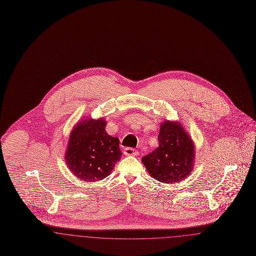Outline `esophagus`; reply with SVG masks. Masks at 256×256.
<instances>
[{
	"mask_svg": "<svg viewBox=\"0 0 256 256\" xmlns=\"http://www.w3.org/2000/svg\"><path fill=\"white\" fill-rule=\"evenodd\" d=\"M124 156H134L138 154V152L134 148H126L124 150Z\"/></svg>",
	"mask_w": 256,
	"mask_h": 256,
	"instance_id": "1",
	"label": "esophagus"
}]
</instances>
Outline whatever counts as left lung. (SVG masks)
<instances>
[{"instance_id":"obj_1","label":"left lung","mask_w":256,"mask_h":256,"mask_svg":"<svg viewBox=\"0 0 256 256\" xmlns=\"http://www.w3.org/2000/svg\"><path fill=\"white\" fill-rule=\"evenodd\" d=\"M160 128L158 148L145 156L142 162L160 182H178L193 169L195 148L180 124L166 121Z\"/></svg>"}]
</instances>
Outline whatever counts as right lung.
<instances>
[{"label": "right lung", "instance_id": "obj_1", "mask_svg": "<svg viewBox=\"0 0 256 256\" xmlns=\"http://www.w3.org/2000/svg\"><path fill=\"white\" fill-rule=\"evenodd\" d=\"M104 119L86 120L72 132L66 162L74 174L84 182L106 178L122 156L119 139L106 132Z\"/></svg>", "mask_w": 256, "mask_h": 256}]
</instances>
